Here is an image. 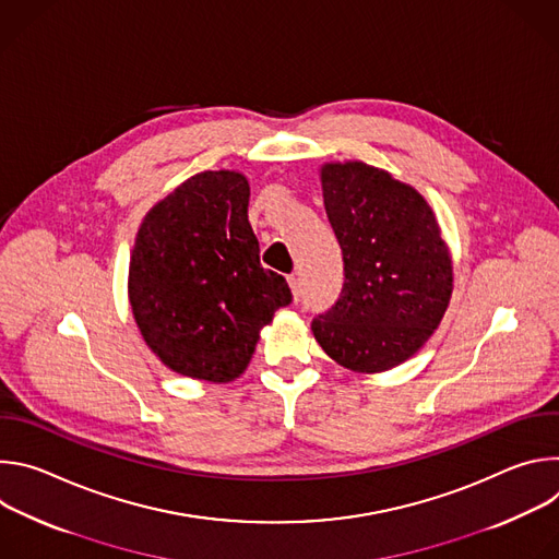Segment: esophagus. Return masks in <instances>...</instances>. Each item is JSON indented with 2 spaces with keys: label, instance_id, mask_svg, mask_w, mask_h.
<instances>
[{
  "label": "esophagus",
  "instance_id": "1",
  "mask_svg": "<svg viewBox=\"0 0 559 559\" xmlns=\"http://www.w3.org/2000/svg\"><path fill=\"white\" fill-rule=\"evenodd\" d=\"M287 281H289V287H292V296H294V300H300V294H302L300 276H298V274H292Z\"/></svg>",
  "mask_w": 559,
  "mask_h": 559
}]
</instances>
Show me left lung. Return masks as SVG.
<instances>
[{
  "label": "left lung",
  "instance_id": "left-lung-1",
  "mask_svg": "<svg viewBox=\"0 0 559 559\" xmlns=\"http://www.w3.org/2000/svg\"><path fill=\"white\" fill-rule=\"evenodd\" d=\"M325 212L343 250L345 283L311 332L356 373L409 360L438 330L453 294V261L427 199L365 162L318 168Z\"/></svg>",
  "mask_w": 559,
  "mask_h": 559
}]
</instances>
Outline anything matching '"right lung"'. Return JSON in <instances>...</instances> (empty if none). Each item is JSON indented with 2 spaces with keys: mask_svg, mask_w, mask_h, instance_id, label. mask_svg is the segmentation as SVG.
<instances>
[{
  "mask_svg": "<svg viewBox=\"0 0 559 559\" xmlns=\"http://www.w3.org/2000/svg\"><path fill=\"white\" fill-rule=\"evenodd\" d=\"M250 181L205 170L143 216L128 270L141 338L170 371L225 384L243 376L278 307L285 278L265 270L248 221Z\"/></svg>",
  "mask_w": 559,
  "mask_h": 559,
  "instance_id": "obj_1",
  "label": "right lung"
}]
</instances>
